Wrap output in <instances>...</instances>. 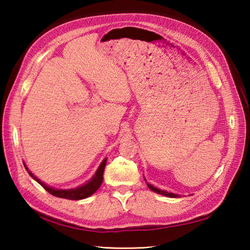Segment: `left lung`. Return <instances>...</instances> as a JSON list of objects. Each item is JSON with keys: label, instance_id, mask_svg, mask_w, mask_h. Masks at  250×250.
<instances>
[{"label": "left lung", "instance_id": "8db88e82", "mask_svg": "<svg viewBox=\"0 0 250 250\" xmlns=\"http://www.w3.org/2000/svg\"><path fill=\"white\" fill-rule=\"evenodd\" d=\"M145 181H146V180H145ZM147 186H148V188H149L150 190H152V191H154V192H157V193H159V194H163V195H165V197H168V198H179V194H174V193H172V192H167V191H165V190H161V189H159V188L152 186V185L149 184V183H147Z\"/></svg>", "mask_w": 250, "mask_h": 250}]
</instances>
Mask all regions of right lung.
I'll use <instances>...</instances> for the list:
<instances>
[{
	"mask_svg": "<svg viewBox=\"0 0 250 250\" xmlns=\"http://www.w3.org/2000/svg\"><path fill=\"white\" fill-rule=\"evenodd\" d=\"M106 162H107V159H104L102 163L100 164L97 172L94 173L93 177L90 179V181H88L86 184H84L82 186L77 187V188H72V189H56V188H53V187L47 186L45 183H43L41 180H39L37 177H35V175H33L28 170V168L26 167V165H25V168H26V170L28 171L30 177H32V179H35L38 183L41 186H43L44 189L48 191L50 194L55 195V197H58V198H62V199L82 200V199H86V198L90 197L91 194H93L100 188L101 184H102V182H103V173H104Z\"/></svg>",
	"mask_w": 250,
	"mask_h": 250,
	"instance_id": "1",
	"label": "right lung"
}]
</instances>
